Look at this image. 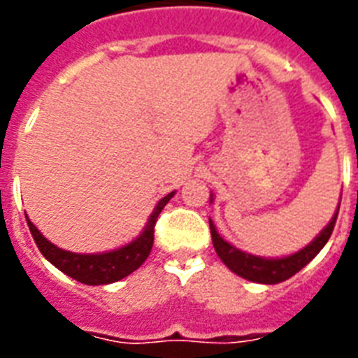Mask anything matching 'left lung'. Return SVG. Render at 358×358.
<instances>
[{
	"label": "left lung",
	"mask_w": 358,
	"mask_h": 358,
	"mask_svg": "<svg viewBox=\"0 0 358 358\" xmlns=\"http://www.w3.org/2000/svg\"><path fill=\"white\" fill-rule=\"evenodd\" d=\"M213 201V195H210V202ZM340 204L334 212L333 219L325 224V229L312 239L310 243L303 247L301 250L294 252V255L282 256V258H266V256H256L250 252L238 249L229 241H224L219 236L215 224L210 219V230H212V241L215 247V252L223 260V264L229 267L230 271L236 273L238 277L247 278L250 282H260V284H278L282 280H288L289 277H294L295 273L301 271L303 267L310 260L316 258V255L325 247L329 241L331 234H333L334 223L338 217Z\"/></svg>",
	"instance_id": "left-lung-1"
}]
</instances>
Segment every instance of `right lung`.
Listing matches in <instances>:
<instances>
[{
	"mask_svg": "<svg viewBox=\"0 0 358 358\" xmlns=\"http://www.w3.org/2000/svg\"><path fill=\"white\" fill-rule=\"evenodd\" d=\"M174 193L176 191L169 193L157 202L154 212L150 213V217L146 221L145 229L137 238L119 247V249L108 250V252H96V255H81V252H70V250L59 249L57 245H53L52 241H48L41 234V230L29 221L27 213H25V219H27V227H29L36 247L41 249L42 256L50 264H53L59 271H63L64 275H69L70 278H74L78 282L89 284V286H100V284L117 282V280L128 277L135 269H139L143 266V262L148 258L152 245H154V227H156L157 215L162 213L165 204L173 199Z\"/></svg>",
	"mask_w": 358,
	"mask_h": 358,
	"instance_id": "1",
	"label": "right lung"
}]
</instances>
